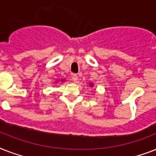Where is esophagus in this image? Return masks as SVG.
Instances as JSON below:
<instances>
[{"instance_id":"esophagus-1","label":"esophagus","mask_w":156,"mask_h":156,"mask_svg":"<svg viewBox=\"0 0 156 156\" xmlns=\"http://www.w3.org/2000/svg\"><path fill=\"white\" fill-rule=\"evenodd\" d=\"M72 79L74 83H78V76L77 74H73L72 76Z\"/></svg>"}]
</instances>
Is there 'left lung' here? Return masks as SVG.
I'll return each instance as SVG.
<instances>
[{"label": "left lung", "instance_id": "1", "mask_svg": "<svg viewBox=\"0 0 156 156\" xmlns=\"http://www.w3.org/2000/svg\"><path fill=\"white\" fill-rule=\"evenodd\" d=\"M92 86H93V85H92V84H90V87H92Z\"/></svg>", "mask_w": 156, "mask_h": 156}]
</instances>
